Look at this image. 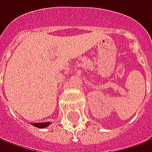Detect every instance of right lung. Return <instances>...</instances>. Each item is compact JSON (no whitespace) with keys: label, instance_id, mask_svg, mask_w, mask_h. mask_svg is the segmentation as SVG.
Listing matches in <instances>:
<instances>
[{"label":"right lung","instance_id":"1","mask_svg":"<svg viewBox=\"0 0 152 152\" xmlns=\"http://www.w3.org/2000/svg\"><path fill=\"white\" fill-rule=\"evenodd\" d=\"M50 123H51V122H37V123H32V125L35 126V127H37L38 129H44V128H46V127H48V125H50Z\"/></svg>","mask_w":152,"mask_h":152}]
</instances>
